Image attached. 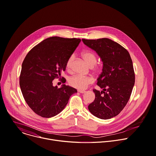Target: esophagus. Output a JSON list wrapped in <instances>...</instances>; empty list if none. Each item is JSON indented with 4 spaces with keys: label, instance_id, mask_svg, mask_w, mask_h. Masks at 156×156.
I'll list each match as a JSON object with an SVG mask.
<instances>
[{
    "label": "esophagus",
    "instance_id": "1",
    "mask_svg": "<svg viewBox=\"0 0 156 156\" xmlns=\"http://www.w3.org/2000/svg\"><path fill=\"white\" fill-rule=\"evenodd\" d=\"M78 91L80 93H84L86 91H83V90H78Z\"/></svg>",
    "mask_w": 156,
    "mask_h": 156
}]
</instances>
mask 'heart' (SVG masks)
<instances>
[{
  "instance_id": "heart-1",
  "label": "heart",
  "mask_w": 156,
  "mask_h": 156,
  "mask_svg": "<svg viewBox=\"0 0 156 156\" xmlns=\"http://www.w3.org/2000/svg\"><path fill=\"white\" fill-rule=\"evenodd\" d=\"M81 56L89 66L94 68L95 72H96L97 73H100L101 72V66L98 65H96L94 67V66L96 64L97 62V56L94 52L89 50L84 51L81 53ZM73 60V55H71L67 60L66 63V68L68 71H70L71 69H72ZM93 79L91 76H84L80 75H75L72 77L69 78L68 80V83L70 86H72V87H74L80 90H83L84 89H86L88 87V85L93 83Z\"/></svg>"
}]
</instances>
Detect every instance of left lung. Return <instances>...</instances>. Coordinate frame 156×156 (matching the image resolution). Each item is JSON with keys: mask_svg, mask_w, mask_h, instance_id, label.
Returning <instances> with one entry per match:
<instances>
[{"mask_svg": "<svg viewBox=\"0 0 156 156\" xmlns=\"http://www.w3.org/2000/svg\"><path fill=\"white\" fill-rule=\"evenodd\" d=\"M84 43L100 56L103 72L98 78L95 99L89 105L92 115L108 119L119 115L128 102L135 83L133 62L127 50L117 42L107 38L96 40L82 39Z\"/></svg>", "mask_w": 156, "mask_h": 156, "instance_id": "1", "label": "left lung"}]
</instances>
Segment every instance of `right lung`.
<instances>
[{
	"mask_svg": "<svg viewBox=\"0 0 156 156\" xmlns=\"http://www.w3.org/2000/svg\"><path fill=\"white\" fill-rule=\"evenodd\" d=\"M80 38H48L26 55L20 75V89L27 105L38 116L51 118L65 108L76 90L63 84L53 87V80L60 78L66 63L79 44ZM63 78H62L63 79ZM62 82L65 83L64 80Z\"/></svg>",
	"mask_w": 156,
	"mask_h": 156,
	"instance_id": "1",
	"label": "right lung"
}]
</instances>
